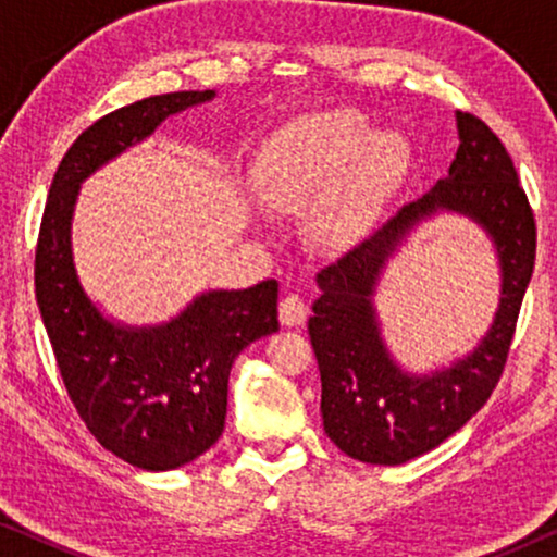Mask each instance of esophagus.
Wrapping results in <instances>:
<instances>
[{
  "label": "esophagus",
  "instance_id": "1",
  "mask_svg": "<svg viewBox=\"0 0 557 557\" xmlns=\"http://www.w3.org/2000/svg\"><path fill=\"white\" fill-rule=\"evenodd\" d=\"M307 314H309V309H307V304H304L301 296L288 294L278 301V322L284 326L304 324V322H307Z\"/></svg>",
  "mask_w": 557,
  "mask_h": 557
}]
</instances>
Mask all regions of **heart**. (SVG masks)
I'll list each match as a JSON object with an SVG mask.
<instances>
[{
  "instance_id": "obj_1",
  "label": "heart",
  "mask_w": 557,
  "mask_h": 557,
  "mask_svg": "<svg viewBox=\"0 0 557 557\" xmlns=\"http://www.w3.org/2000/svg\"><path fill=\"white\" fill-rule=\"evenodd\" d=\"M406 162L408 144L398 132H372L362 113L326 109L281 126L258 157L256 180L276 208L322 202L311 233L339 250L370 233Z\"/></svg>"
}]
</instances>
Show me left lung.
<instances>
[{"label": "left lung", "mask_w": 557, "mask_h": 557, "mask_svg": "<svg viewBox=\"0 0 557 557\" xmlns=\"http://www.w3.org/2000/svg\"><path fill=\"white\" fill-rule=\"evenodd\" d=\"M456 132L459 149L446 177L317 276L322 294L311 307L309 337L322 375L324 433L357 461L398 467L433 451L490 400L505 368L535 265V218L492 128L456 111ZM438 214L469 219L493 240L500 301L467 356L413 373L386 347L374 294L409 233Z\"/></svg>", "instance_id": "left-lung-1"}]
</instances>
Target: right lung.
<instances>
[{"label": "right lung", "mask_w": 557, "mask_h": 557, "mask_svg": "<svg viewBox=\"0 0 557 557\" xmlns=\"http://www.w3.org/2000/svg\"><path fill=\"white\" fill-rule=\"evenodd\" d=\"M215 96L144 98L88 126L52 177L37 240L35 296L67 395L98 444L144 471L185 467L220 438L235 357L278 330V284L205 288L166 322L126 324L81 284L73 215L90 174Z\"/></svg>", "instance_id": "obj_1"}]
</instances>
